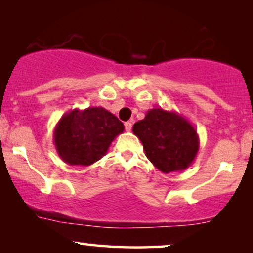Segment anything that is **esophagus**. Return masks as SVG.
I'll use <instances>...</instances> for the list:
<instances>
[{"label":"esophagus","mask_w":253,"mask_h":253,"mask_svg":"<svg viewBox=\"0 0 253 253\" xmlns=\"http://www.w3.org/2000/svg\"><path fill=\"white\" fill-rule=\"evenodd\" d=\"M124 126H126V131H131V127H132V122H131V121H127V122L124 123Z\"/></svg>","instance_id":"34e87169"}]
</instances>
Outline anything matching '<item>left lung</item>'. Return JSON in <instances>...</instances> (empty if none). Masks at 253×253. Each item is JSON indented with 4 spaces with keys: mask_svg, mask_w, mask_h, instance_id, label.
<instances>
[{
    "mask_svg": "<svg viewBox=\"0 0 253 253\" xmlns=\"http://www.w3.org/2000/svg\"><path fill=\"white\" fill-rule=\"evenodd\" d=\"M132 131L143 144L148 160L165 174L185 170L198 154L197 130L176 112L150 109L144 120L133 124Z\"/></svg>",
    "mask_w": 253,
    "mask_h": 253,
    "instance_id": "obj_1",
    "label": "left lung"
}]
</instances>
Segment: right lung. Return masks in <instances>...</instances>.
I'll use <instances>...</instances> for the list:
<instances>
[{"label": "right lung", "mask_w": 253, "mask_h": 253, "mask_svg": "<svg viewBox=\"0 0 253 253\" xmlns=\"http://www.w3.org/2000/svg\"><path fill=\"white\" fill-rule=\"evenodd\" d=\"M123 131V123L102 107L76 108L58 121L53 140L65 164L91 166L107 153L112 141Z\"/></svg>", "instance_id": "obj_1"}]
</instances>
